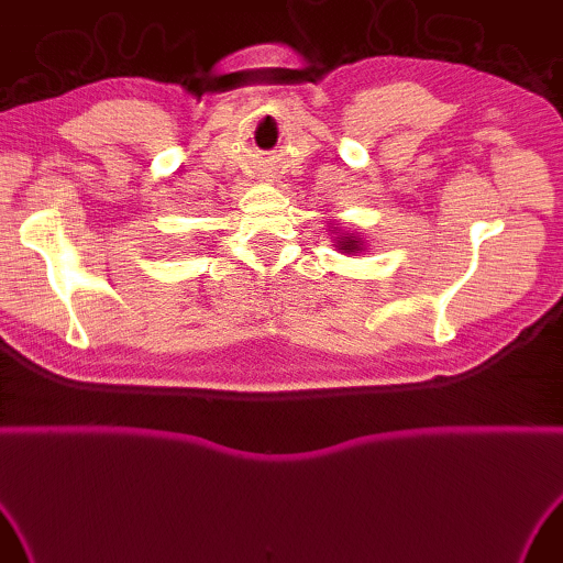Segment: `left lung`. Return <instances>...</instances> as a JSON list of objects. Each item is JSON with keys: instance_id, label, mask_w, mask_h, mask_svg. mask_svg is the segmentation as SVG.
Returning a JSON list of instances; mask_svg holds the SVG:
<instances>
[{"instance_id": "left-lung-1", "label": "left lung", "mask_w": 563, "mask_h": 563, "mask_svg": "<svg viewBox=\"0 0 563 563\" xmlns=\"http://www.w3.org/2000/svg\"><path fill=\"white\" fill-rule=\"evenodd\" d=\"M335 247L341 250V253H345V255L363 253V238L355 235V233H341V235L335 238Z\"/></svg>"}]
</instances>
